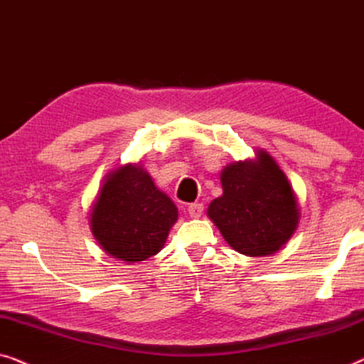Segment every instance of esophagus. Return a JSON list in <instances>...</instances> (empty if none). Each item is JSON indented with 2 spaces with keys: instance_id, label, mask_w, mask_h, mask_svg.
Here are the masks:
<instances>
[{
  "instance_id": "34e87169",
  "label": "esophagus",
  "mask_w": 364,
  "mask_h": 364,
  "mask_svg": "<svg viewBox=\"0 0 364 364\" xmlns=\"http://www.w3.org/2000/svg\"><path fill=\"white\" fill-rule=\"evenodd\" d=\"M204 211V206L201 203H193L188 206V213L191 218H199Z\"/></svg>"
}]
</instances>
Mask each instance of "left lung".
Instances as JSON below:
<instances>
[{
	"label": "left lung",
	"instance_id": "obj_1",
	"mask_svg": "<svg viewBox=\"0 0 364 364\" xmlns=\"http://www.w3.org/2000/svg\"><path fill=\"white\" fill-rule=\"evenodd\" d=\"M223 196L209 204L208 216L223 237L244 255L274 254L290 239L299 209L289 180L267 153L255 163H235L221 175Z\"/></svg>",
	"mask_w": 364,
	"mask_h": 364
}]
</instances>
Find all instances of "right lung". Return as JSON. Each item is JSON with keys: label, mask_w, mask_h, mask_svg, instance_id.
<instances>
[{"label": "right lung", "mask_w": 364, "mask_h": 364, "mask_svg": "<svg viewBox=\"0 0 364 364\" xmlns=\"http://www.w3.org/2000/svg\"><path fill=\"white\" fill-rule=\"evenodd\" d=\"M178 219L175 203L140 166L114 173L92 211V232L114 257L138 262L158 254Z\"/></svg>", "instance_id": "1"}]
</instances>
